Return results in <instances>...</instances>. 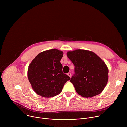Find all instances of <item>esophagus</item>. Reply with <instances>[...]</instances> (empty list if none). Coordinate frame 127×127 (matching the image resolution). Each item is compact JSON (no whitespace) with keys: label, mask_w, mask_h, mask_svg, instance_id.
<instances>
[{"label":"esophagus","mask_w":127,"mask_h":127,"mask_svg":"<svg viewBox=\"0 0 127 127\" xmlns=\"http://www.w3.org/2000/svg\"><path fill=\"white\" fill-rule=\"evenodd\" d=\"M67 75H68L70 77H71V73H67Z\"/></svg>","instance_id":"esophagus-1"}]
</instances>
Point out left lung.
<instances>
[{"label":"left lung","instance_id":"obj_1","mask_svg":"<svg viewBox=\"0 0 127 127\" xmlns=\"http://www.w3.org/2000/svg\"><path fill=\"white\" fill-rule=\"evenodd\" d=\"M67 55L75 66V74L70 82L77 93L86 98L100 94L108 78V70L105 62L93 52L85 50L69 51Z\"/></svg>","mask_w":127,"mask_h":127}]
</instances>
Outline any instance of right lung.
<instances>
[{
  "label": "right lung",
  "instance_id": "add662e5",
  "mask_svg": "<svg viewBox=\"0 0 127 127\" xmlns=\"http://www.w3.org/2000/svg\"><path fill=\"white\" fill-rule=\"evenodd\" d=\"M63 52L56 49L43 51L31 62L28 77L34 91L44 97L59 95L65 83L70 79L63 73L60 60Z\"/></svg>",
  "mask_w": 127,
  "mask_h": 127
}]
</instances>
